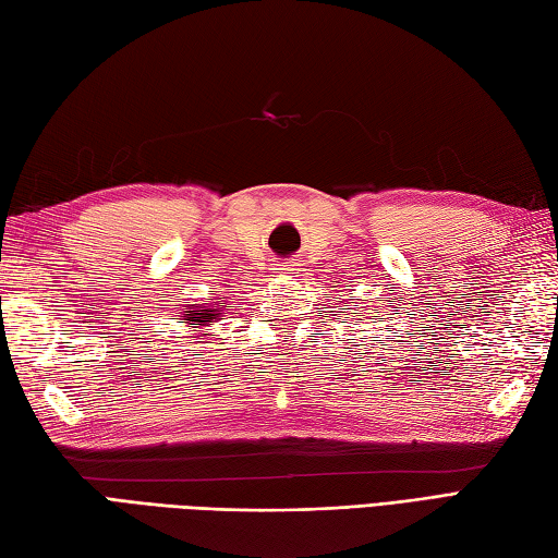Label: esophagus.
I'll return each mask as SVG.
<instances>
[{
    "label": "esophagus",
    "mask_w": 558,
    "mask_h": 558,
    "mask_svg": "<svg viewBox=\"0 0 558 558\" xmlns=\"http://www.w3.org/2000/svg\"><path fill=\"white\" fill-rule=\"evenodd\" d=\"M276 270H278V272H294L298 268H294V264H278Z\"/></svg>",
    "instance_id": "1"
}]
</instances>
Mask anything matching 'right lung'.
<instances>
[{
  "mask_svg": "<svg viewBox=\"0 0 558 558\" xmlns=\"http://www.w3.org/2000/svg\"><path fill=\"white\" fill-rule=\"evenodd\" d=\"M192 310H194V304H192ZM218 312H220V310H206V306H198V310H194V312H186V314H184L182 324H189L192 328L208 326V324L216 322V318H218Z\"/></svg>",
  "mask_w": 558,
  "mask_h": 558,
  "instance_id": "add662e5",
  "label": "right lung"
}]
</instances>
